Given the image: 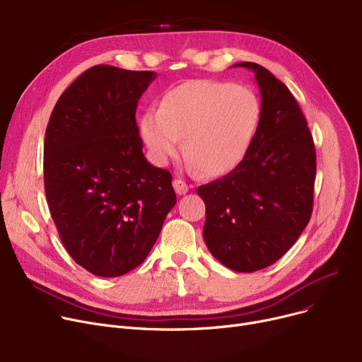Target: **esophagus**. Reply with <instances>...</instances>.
Here are the masks:
<instances>
[{
    "label": "esophagus",
    "mask_w": 362,
    "mask_h": 362,
    "mask_svg": "<svg viewBox=\"0 0 362 362\" xmlns=\"http://www.w3.org/2000/svg\"><path fill=\"white\" fill-rule=\"evenodd\" d=\"M173 187H175V191H176L177 195H185L189 191V186L180 179L173 180Z\"/></svg>",
    "instance_id": "obj_1"
}]
</instances>
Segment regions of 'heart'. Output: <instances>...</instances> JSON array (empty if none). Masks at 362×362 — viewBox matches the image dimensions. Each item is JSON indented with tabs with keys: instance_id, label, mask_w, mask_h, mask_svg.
<instances>
[{
	"instance_id": "1",
	"label": "heart",
	"mask_w": 362,
	"mask_h": 362,
	"mask_svg": "<svg viewBox=\"0 0 362 362\" xmlns=\"http://www.w3.org/2000/svg\"><path fill=\"white\" fill-rule=\"evenodd\" d=\"M259 119L261 104L251 88L197 79L170 89L158 111H145L139 133L156 163L175 158L185 138L191 165L206 176H223L245 157Z\"/></svg>"
}]
</instances>
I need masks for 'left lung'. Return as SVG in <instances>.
Instances as JSON below:
<instances>
[{"label": "left lung", "mask_w": 362, "mask_h": 362, "mask_svg": "<svg viewBox=\"0 0 362 362\" xmlns=\"http://www.w3.org/2000/svg\"><path fill=\"white\" fill-rule=\"evenodd\" d=\"M261 119L242 161L221 179L198 187L205 202L204 240L227 269L252 273L286 254L313 213L315 146L288 86L257 63Z\"/></svg>", "instance_id": "obj_1"}]
</instances>
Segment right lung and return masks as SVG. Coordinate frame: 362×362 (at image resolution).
Segmentation results:
<instances>
[{
	"instance_id": "1",
	"label": "right lung",
	"mask_w": 362,
	"mask_h": 362,
	"mask_svg": "<svg viewBox=\"0 0 362 362\" xmlns=\"http://www.w3.org/2000/svg\"><path fill=\"white\" fill-rule=\"evenodd\" d=\"M154 71L100 64L57 101L45 132L44 183L70 257L100 277L144 262L176 204L168 170L148 163L136 124Z\"/></svg>"
}]
</instances>
